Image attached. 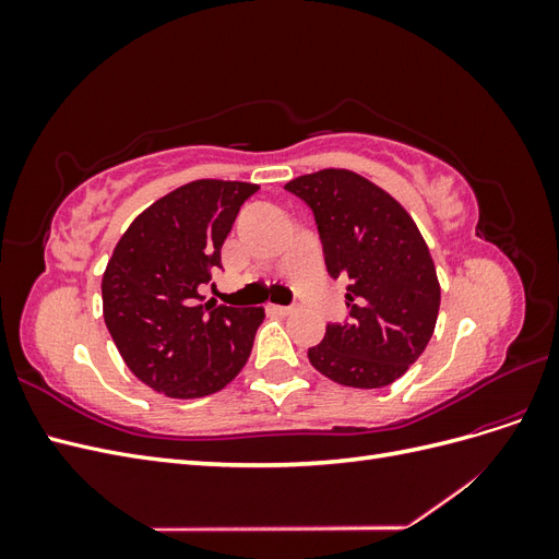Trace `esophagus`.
<instances>
[{
    "instance_id": "obj_1",
    "label": "esophagus",
    "mask_w": 559,
    "mask_h": 559,
    "mask_svg": "<svg viewBox=\"0 0 559 559\" xmlns=\"http://www.w3.org/2000/svg\"><path fill=\"white\" fill-rule=\"evenodd\" d=\"M273 310H275L277 314H292V312H294L292 306H273Z\"/></svg>"
}]
</instances>
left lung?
<instances>
[{
	"mask_svg": "<svg viewBox=\"0 0 559 559\" xmlns=\"http://www.w3.org/2000/svg\"><path fill=\"white\" fill-rule=\"evenodd\" d=\"M314 214L326 270L347 280V319L308 349L329 380L392 384L429 345L441 286L429 247L399 202L349 170H319L284 186Z\"/></svg>",
	"mask_w": 559,
	"mask_h": 559,
	"instance_id": "8db88e82",
	"label": "left lung"
}]
</instances>
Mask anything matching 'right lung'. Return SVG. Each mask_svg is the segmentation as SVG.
Here are the masks:
<instances>
[{"label": "right lung", "mask_w": 559, "mask_h": 559, "mask_svg": "<svg viewBox=\"0 0 559 559\" xmlns=\"http://www.w3.org/2000/svg\"><path fill=\"white\" fill-rule=\"evenodd\" d=\"M257 183L198 179L146 207L103 277L105 324L126 366L170 399H202L245 368L263 308L200 302Z\"/></svg>", "instance_id": "right-lung-1"}]
</instances>
